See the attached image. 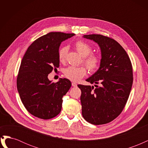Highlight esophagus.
Listing matches in <instances>:
<instances>
[{
	"instance_id": "esophagus-1",
	"label": "esophagus",
	"mask_w": 148,
	"mask_h": 148,
	"mask_svg": "<svg viewBox=\"0 0 148 148\" xmlns=\"http://www.w3.org/2000/svg\"><path fill=\"white\" fill-rule=\"evenodd\" d=\"M71 85H72V86H73V87H77V84L76 83H74V82L71 83Z\"/></svg>"
}]
</instances>
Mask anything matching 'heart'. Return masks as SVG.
Returning a JSON list of instances; mask_svg holds the SVG:
<instances>
[{
  "label": "heart",
  "mask_w": 148,
  "mask_h": 148,
  "mask_svg": "<svg viewBox=\"0 0 148 148\" xmlns=\"http://www.w3.org/2000/svg\"><path fill=\"white\" fill-rule=\"evenodd\" d=\"M75 48L77 52L83 57V63L91 71H96L100 66L101 63V57L96 53H91L92 48L87 42L79 40L75 43ZM69 47H61L58 52V57L60 62L65 61ZM87 73V69L84 66H70L64 71V77L72 82H78L83 78Z\"/></svg>",
  "instance_id": "1"
}]
</instances>
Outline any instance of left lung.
<instances>
[{
    "instance_id": "1",
    "label": "left lung",
    "mask_w": 148,
    "mask_h": 148,
    "mask_svg": "<svg viewBox=\"0 0 148 148\" xmlns=\"http://www.w3.org/2000/svg\"><path fill=\"white\" fill-rule=\"evenodd\" d=\"M83 37L99 44L102 58L99 69L86 79L95 83L96 88L78 85L82 91V115L91 124H106L118 117L127 102L133 80L132 62L125 49L114 39L101 34Z\"/></svg>"
}]
</instances>
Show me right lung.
<instances>
[{"label": "right lung", "instance_id": "1", "mask_svg": "<svg viewBox=\"0 0 148 148\" xmlns=\"http://www.w3.org/2000/svg\"><path fill=\"white\" fill-rule=\"evenodd\" d=\"M74 35L61 32L44 35L31 44L22 59L17 89L26 109L35 117L51 119L60 112L62 97L71 83L66 78L53 83L47 77L59 66L58 52L61 42Z\"/></svg>", "mask_w": 148, "mask_h": 148}]
</instances>
